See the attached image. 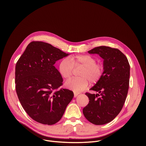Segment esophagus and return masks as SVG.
I'll return each instance as SVG.
<instances>
[{
	"label": "esophagus",
	"mask_w": 146,
	"mask_h": 146,
	"mask_svg": "<svg viewBox=\"0 0 146 146\" xmlns=\"http://www.w3.org/2000/svg\"><path fill=\"white\" fill-rule=\"evenodd\" d=\"M78 94H79V93H78V92H74V97L76 98Z\"/></svg>",
	"instance_id": "obj_1"
}]
</instances>
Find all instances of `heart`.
Segmentation results:
<instances>
[{
    "label": "heart",
    "mask_w": 146,
    "mask_h": 146,
    "mask_svg": "<svg viewBox=\"0 0 146 146\" xmlns=\"http://www.w3.org/2000/svg\"><path fill=\"white\" fill-rule=\"evenodd\" d=\"M75 67H82L80 72V77L73 78L65 82V86L75 92L84 90L89 81L98 82L102 76L104 68L102 64L96 63V59L90 55H81L65 58L62 60L59 66L61 75L65 79L70 78Z\"/></svg>",
    "instance_id": "heart-1"
}]
</instances>
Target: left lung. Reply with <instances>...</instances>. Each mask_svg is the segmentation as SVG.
I'll list each match as a JSON object with an SVG mask.
<instances>
[{
	"mask_svg": "<svg viewBox=\"0 0 146 146\" xmlns=\"http://www.w3.org/2000/svg\"><path fill=\"white\" fill-rule=\"evenodd\" d=\"M88 52L103 59L104 70L90 89L97 94H86L89 103L82 113L90 122L100 125L111 122L121 111L129 89L130 66L126 56L117 48L100 46Z\"/></svg>",
	"mask_w": 146,
	"mask_h": 146,
	"instance_id": "8db88e82",
	"label": "left lung"
}]
</instances>
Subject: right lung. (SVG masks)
Wrapping results in <instances>:
<instances>
[{
  "label": "right lung",
  "instance_id": "add662e5",
  "mask_svg": "<svg viewBox=\"0 0 146 146\" xmlns=\"http://www.w3.org/2000/svg\"><path fill=\"white\" fill-rule=\"evenodd\" d=\"M69 55L50 44L32 41L17 61L15 89L27 113L37 122L53 125L63 116L74 94L59 88L63 79L55 62Z\"/></svg>",
  "mask_w": 146,
  "mask_h": 146
}]
</instances>
